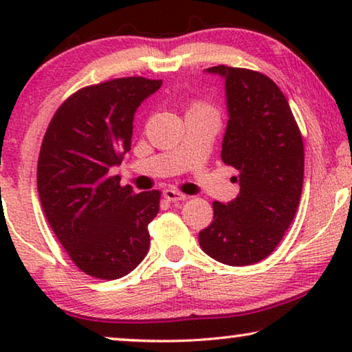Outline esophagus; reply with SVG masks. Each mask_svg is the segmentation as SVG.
Segmentation results:
<instances>
[{
    "mask_svg": "<svg viewBox=\"0 0 352 352\" xmlns=\"http://www.w3.org/2000/svg\"><path fill=\"white\" fill-rule=\"evenodd\" d=\"M163 197H165L168 201H173V204H177V201L186 200V195L182 194V192L176 190V189H170V187L163 190Z\"/></svg>",
    "mask_w": 352,
    "mask_h": 352,
    "instance_id": "1",
    "label": "esophagus"
}]
</instances>
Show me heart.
<instances>
[{
    "mask_svg": "<svg viewBox=\"0 0 352 352\" xmlns=\"http://www.w3.org/2000/svg\"><path fill=\"white\" fill-rule=\"evenodd\" d=\"M190 110H210V109L205 107L204 104H194V105H192Z\"/></svg>",
    "mask_w": 352,
    "mask_h": 352,
    "instance_id": "b5f03b06",
    "label": "heart"
}]
</instances>
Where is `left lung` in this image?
Masks as SVG:
<instances>
[{"instance_id": "left-lung-1", "label": "left lung", "mask_w": 352, "mask_h": 352, "mask_svg": "<svg viewBox=\"0 0 352 352\" xmlns=\"http://www.w3.org/2000/svg\"><path fill=\"white\" fill-rule=\"evenodd\" d=\"M224 80L228 126L221 158L234 166L239 195L214 201V216L199 243L216 261L250 266L274 252L300 205L305 147L290 105L278 86L259 72L210 67Z\"/></svg>"}]
</instances>
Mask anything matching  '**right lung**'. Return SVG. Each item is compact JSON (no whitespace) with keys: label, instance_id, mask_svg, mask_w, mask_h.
<instances>
[{"label":"right lung","instance_id":"obj_1","mask_svg":"<svg viewBox=\"0 0 352 352\" xmlns=\"http://www.w3.org/2000/svg\"><path fill=\"white\" fill-rule=\"evenodd\" d=\"M160 86L162 80L142 76L86 86L57 109L46 129L38 195L56 237L88 276L120 278L147 254V224L158 213L160 192L134 194L110 170L131 151L138 107Z\"/></svg>","mask_w":352,"mask_h":352}]
</instances>
